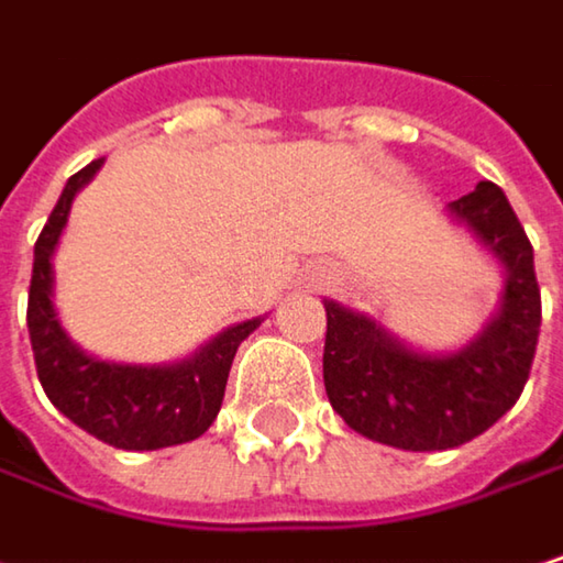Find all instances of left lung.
<instances>
[{"label": "left lung", "instance_id": "1", "mask_svg": "<svg viewBox=\"0 0 563 563\" xmlns=\"http://www.w3.org/2000/svg\"><path fill=\"white\" fill-rule=\"evenodd\" d=\"M445 210L505 273L498 310L465 346L416 350L376 317L323 300L330 406L353 432L406 452L455 449L492 429L518 402L541 330L534 250L505 190L482 180Z\"/></svg>", "mask_w": 563, "mask_h": 563}]
</instances>
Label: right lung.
<instances>
[{"instance_id":"obj_1","label":"right lung","mask_w":563,"mask_h":563,"mask_svg":"<svg viewBox=\"0 0 563 563\" xmlns=\"http://www.w3.org/2000/svg\"><path fill=\"white\" fill-rule=\"evenodd\" d=\"M104 157L68 177L48 223L35 240L29 287V340L35 369L52 406L104 445L154 452L200 439L220 412L236 346L263 323L243 320L207 340L177 363H108L85 353L62 327L55 310V246L78 190L101 170Z\"/></svg>"}]
</instances>
